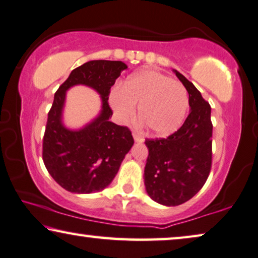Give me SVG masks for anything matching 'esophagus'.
Here are the masks:
<instances>
[{
  "mask_svg": "<svg viewBox=\"0 0 258 258\" xmlns=\"http://www.w3.org/2000/svg\"><path fill=\"white\" fill-rule=\"evenodd\" d=\"M133 138H134V140L137 141V143H143V141L145 140L144 137L140 136V134H138V133H133Z\"/></svg>",
  "mask_w": 258,
  "mask_h": 258,
  "instance_id": "esophagus-1",
  "label": "esophagus"
}]
</instances>
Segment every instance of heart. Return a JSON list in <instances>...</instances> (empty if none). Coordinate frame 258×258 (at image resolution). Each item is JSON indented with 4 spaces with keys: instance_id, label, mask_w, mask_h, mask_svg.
Listing matches in <instances>:
<instances>
[{
    "instance_id": "heart-1",
    "label": "heart",
    "mask_w": 258,
    "mask_h": 258,
    "mask_svg": "<svg viewBox=\"0 0 258 258\" xmlns=\"http://www.w3.org/2000/svg\"><path fill=\"white\" fill-rule=\"evenodd\" d=\"M111 105L121 119H130L138 107V117L148 133L168 136L182 125L189 98L180 82L161 72L143 70L133 74L111 94Z\"/></svg>"
}]
</instances>
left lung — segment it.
<instances>
[{
  "label": "left lung",
  "mask_w": 258,
  "mask_h": 258,
  "mask_svg": "<svg viewBox=\"0 0 258 258\" xmlns=\"http://www.w3.org/2000/svg\"><path fill=\"white\" fill-rule=\"evenodd\" d=\"M174 72L189 94V114L169 137L145 141L148 148L144 174L146 191L164 206L190 200L206 183L212 168V108L193 83Z\"/></svg>",
  "instance_id": "1"
}]
</instances>
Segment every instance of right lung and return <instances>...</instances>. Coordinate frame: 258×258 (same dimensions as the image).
I'll return each mask as SVG.
<instances>
[{"mask_svg": "<svg viewBox=\"0 0 258 258\" xmlns=\"http://www.w3.org/2000/svg\"><path fill=\"white\" fill-rule=\"evenodd\" d=\"M127 65L120 60H90L71 71L55 93L43 138V161L53 180L71 193L90 194L103 190L112 182L121 161L133 146L126 126L110 121L111 86ZM86 85L101 94L102 111L85 128L72 131L61 122L67 90Z\"/></svg>", "mask_w": 258, "mask_h": 258, "instance_id": "1", "label": "right lung"}]
</instances>
